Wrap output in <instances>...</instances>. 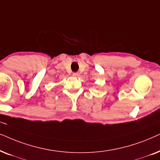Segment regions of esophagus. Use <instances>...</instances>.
Listing matches in <instances>:
<instances>
[{
    "instance_id": "1",
    "label": "esophagus",
    "mask_w": 160,
    "mask_h": 160,
    "mask_svg": "<svg viewBox=\"0 0 160 160\" xmlns=\"http://www.w3.org/2000/svg\"><path fill=\"white\" fill-rule=\"evenodd\" d=\"M73 76L75 77V78H79V76H80V73H78V72H74V73H73Z\"/></svg>"
}]
</instances>
